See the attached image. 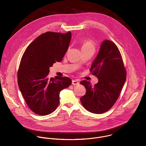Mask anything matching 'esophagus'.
Segmentation results:
<instances>
[{
  "instance_id": "34e87169",
  "label": "esophagus",
  "mask_w": 146,
  "mask_h": 146,
  "mask_svg": "<svg viewBox=\"0 0 146 146\" xmlns=\"http://www.w3.org/2000/svg\"><path fill=\"white\" fill-rule=\"evenodd\" d=\"M72 84L73 85H79V82L78 80H73L72 81Z\"/></svg>"
}]
</instances>
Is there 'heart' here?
I'll return each mask as SVG.
<instances>
[{
    "label": "heart",
    "instance_id": "b5f03b06",
    "mask_svg": "<svg viewBox=\"0 0 146 146\" xmlns=\"http://www.w3.org/2000/svg\"><path fill=\"white\" fill-rule=\"evenodd\" d=\"M91 48L94 49V44L90 40H85L82 42V49H88Z\"/></svg>",
    "mask_w": 146,
    "mask_h": 146
}]
</instances>
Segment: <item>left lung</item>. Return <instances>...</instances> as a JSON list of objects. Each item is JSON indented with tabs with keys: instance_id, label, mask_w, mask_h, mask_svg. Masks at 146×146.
<instances>
[{
	"instance_id": "left-lung-1",
	"label": "left lung",
	"mask_w": 146,
	"mask_h": 146,
	"mask_svg": "<svg viewBox=\"0 0 146 146\" xmlns=\"http://www.w3.org/2000/svg\"><path fill=\"white\" fill-rule=\"evenodd\" d=\"M90 71L97 77L98 82L94 86L86 80L80 82L86 90L80 101L92 113H104L117 101L126 78L120 52L113 42L105 40L102 42Z\"/></svg>"
}]
</instances>
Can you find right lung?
I'll return each mask as SVG.
<instances>
[{"label":"right lung","instance_id":"1","mask_svg":"<svg viewBox=\"0 0 146 146\" xmlns=\"http://www.w3.org/2000/svg\"><path fill=\"white\" fill-rule=\"evenodd\" d=\"M71 39V32L45 33L27 47L22 57L19 86L30 109L38 115L54 112L60 102V92L71 84L67 77H48L49 67L62 60Z\"/></svg>","mask_w":146,"mask_h":146}]
</instances>
